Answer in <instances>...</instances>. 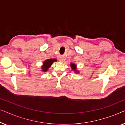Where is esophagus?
I'll return each mask as SVG.
<instances>
[{
	"mask_svg": "<svg viewBox=\"0 0 125 125\" xmlns=\"http://www.w3.org/2000/svg\"><path fill=\"white\" fill-rule=\"evenodd\" d=\"M59 61H63V59H62V58H60V59H59Z\"/></svg>",
	"mask_w": 125,
	"mask_h": 125,
	"instance_id": "1",
	"label": "esophagus"
}]
</instances>
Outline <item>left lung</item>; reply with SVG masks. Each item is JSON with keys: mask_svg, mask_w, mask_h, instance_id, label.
I'll use <instances>...</instances> for the list:
<instances>
[{"mask_svg": "<svg viewBox=\"0 0 125 125\" xmlns=\"http://www.w3.org/2000/svg\"><path fill=\"white\" fill-rule=\"evenodd\" d=\"M71 67L72 68V69L73 71H74V72L76 73H78V71L77 70V68H76V65L75 64H73V63H71Z\"/></svg>", "mask_w": 125, "mask_h": 125, "instance_id": "1", "label": "left lung"}]
</instances>
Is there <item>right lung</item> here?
<instances>
[{
	"label": "right lung",
	"instance_id": "add662e5",
	"mask_svg": "<svg viewBox=\"0 0 125 125\" xmlns=\"http://www.w3.org/2000/svg\"><path fill=\"white\" fill-rule=\"evenodd\" d=\"M57 61V60L55 59H51L46 60L45 61H44L42 66V71L47 72L49 68L51 66V65L53 64V62Z\"/></svg>",
	"mask_w": 125,
	"mask_h": 125
}]
</instances>
